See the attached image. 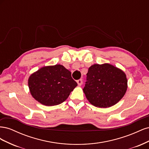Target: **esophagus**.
Returning a JSON list of instances; mask_svg holds the SVG:
<instances>
[{"mask_svg":"<svg viewBox=\"0 0 149 149\" xmlns=\"http://www.w3.org/2000/svg\"><path fill=\"white\" fill-rule=\"evenodd\" d=\"M76 82H77V83L79 86H81L83 83V80H82V79H79L76 81Z\"/></svg>","mask_w":149,"mask_h":149,"instance_id":"34e87169","label":"esophagus"}]
</instances>
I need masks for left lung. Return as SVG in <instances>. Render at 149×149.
Instances as JSON below:
<instances>
[{
    "label": "left lung",
    "instance_id": "obj_1",
    "mask_svg": "<svg viewBox=\"0 0 149 149\" xmlns=\"http://www.w3.org/2000/svg\"><path fill=\"white\" fill-rule=\"evenodd\" d=\"M83 92L88 101L97 107H109L124 97L127 89L124 72L109 63L89 68Z\"/></svg>",
    "mask_w": 149,
    "mask_h": 149
}]
</instances>
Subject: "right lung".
<instances>
[{"instance_id": "add662e5", "label": "right lung", "mask_w": 149, "mask_h": 149, "mask_svg": "<svg viewBox=\"0 0 149 149\" xmlns=\"http://www.w3.org/2000/svg\"><path fill=\"white\" fill-rule=\"evenodd\" d=\"M28 84L32 97L47 106L64 102L78 85L71 72L61 65L41 68L30 76Z\"/></svg>"}]
</instances>
